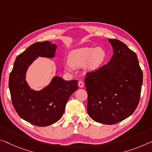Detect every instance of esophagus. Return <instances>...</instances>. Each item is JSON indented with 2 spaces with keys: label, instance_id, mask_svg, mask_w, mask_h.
Instances as JSON below:
<instances>
[{
  "label": "esophagus",
  "instance_id": "esophagus-1",
  "mask_svg": "<svg viewBox=\"0 0 152 152\" xmlns=\"http://www.w3.org/2000/svg\"><path fill=\"white\" fill-rule=\"evenodd\" d=\"M78 86L80 87H83V86H84V83H83V81H81V80L78 81Z\"/></svg>",
  "mask_w": 152,
  "mask_h": 152
}]
</instances>
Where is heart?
<instances>
[{"instance_id":"obj_1","label":"heart","mask_w":152,"mask_h":152,"mask_svg":"<svg viewBox=\"0 0 152 152\" xmlns=\"http://www.w3.org/2000/svg\"><path fill=\"white\" fill-rule=\"evenodd\" d=\"M107 58V53L104 48L86 47L72 51L68 58L69 64L65 67L69 69L70 67L76 68L85 65L87 70H94L101 67Z\"/></svg>"}]
</instances>
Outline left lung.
<instances>
[{
	"instance_id": "obj_1",
	"label": "left lung",
	"mask_w": 152,
	"mask_h": 152,
	"mask_svg": "<svg viewBox=\"0 0 152 152\" xmlns=\"http://www.w3.org/2000/svg\"><path fill=\"white\" fill-rule=\"evenodd\" d=\"M109 41L114 55L109 63L86 74L87 113L98 123L113 125L133 114L138 103L142 72L136 53L116 39Z\"/></svg>"
}]
</instances>
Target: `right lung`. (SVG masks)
<instances>
[{
  "label": "right lung",
  "instance_id": "1",
  "mask_svg": "<svg viewBox=\"0 0 152 152\" xmlns=\"http://www.w3.org/2000/svg\"><path fill=\"white\" fill-rule=\"evenodd\" d=\"M56 45L49 41L36 42L16 57L10 74L12 104L18 116L28 123L45 127L63 116L68 99L78 89V80H64L54 76L40 91L30 89L25 80L27 68L38 56L53 58Z\"/></svg>",
  "mask_w": 152,
  "mask_h": 152
}]
</instances>
